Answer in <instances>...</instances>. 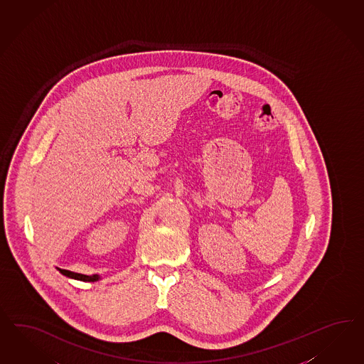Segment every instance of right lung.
Returning a JSON list of instances; mask_svg holds the SVG:
<instances>
[{"instance_id":"obj_1","label":"right lung","mask_w":364,"mask_h":364,"mask_svg":"<svg viewBox=\"0 0 364 364\" xmlns=\"http://www.w3.org/2000/svg\"><path fill=\"white\" fill-rule=\"evenodd\" d=\"M59 272L62 273L63 275H66V277H70V278H74V279H79V281H85V282H94V281H97L99 277L97 274L92 275H85V274H78V273H74V272H69V270H65V269H58Z\"/></svg>"}]
</instances>
